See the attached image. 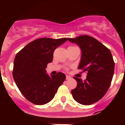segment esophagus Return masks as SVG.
I'll return each instance as SVG.
<instances>
[{"instance_id":"esophagus-1","label":"esophagus","mask_w":125,"mask_h":125,"mask_svg":"<svg viewBox=\"0 0 125 125\" xmlns=\"http://www.w3.org/2000/svg\"><path fill=\"white\" fill-rule=\"evenodd\" d=\"M71 79V77L70 76H66V80H70Z\"/></svg>"}]
</instances>
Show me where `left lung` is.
I'll return each mask as SVG.
<instances>
[{"mask_svg":"<svg viewBox=\"0 0 125 125\" xmlns=\"http://www.w3.org/2000/svg\"><path fill=\"white\" fill-rule=\"evenodd\" d=\"M78 45L82 58L78 69L86 72V79L74 77L77 86L72 90L73 99L83 105L98 102L106 93L113 80L115 62L111 52L100 41L88 35L68 38Z\"/></svg>","mask_w":125,"mask_h":125,"instance_id":"left-lung-1","label":"left lung"}]
</instances>
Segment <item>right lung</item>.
<instances>
[{"label": "right lung", "mask_w": 125, "mask_h": 125, "mask_svg": "<svg viewBox=\"0 0 125 125\" xmlns=\"http://www.w3.org/2000/svg\"><path fill=\"white\" fill-rule=\"evenodd\" d=\"M67 38H39L31 41L15 56L12 76L21 94L37 105L45 104L55 96L65 75L47 74V65L53 61L55 49Z\"/></svg>", "instance_id": "obj_1"}]
</instances>
